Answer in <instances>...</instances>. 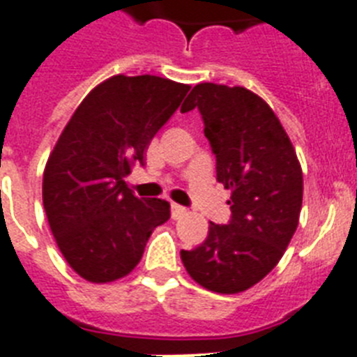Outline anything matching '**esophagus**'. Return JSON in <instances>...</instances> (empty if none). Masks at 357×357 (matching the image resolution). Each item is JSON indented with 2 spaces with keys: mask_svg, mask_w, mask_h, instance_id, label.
<instances>
[{
  "mask_svg": "<svg viewBox=\"0 0 357 357\" xmlns=\"http://www.w3.org/2000/svg\"><path fill=\"white\" fill-rule=\"evenodd\" d=\"M170 213H172V218L174 220H178V218H181L187 213V209H185L183 206H178V204H172L170 206Z\"/></svg>",
  "mask_w": 357,
  "mask_h": 357,
  "instance_id": "esophagus-1",
  "label": "esophagus"
}]
</instances>
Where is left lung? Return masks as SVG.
Masks as SVG:
<instances>
[{
  "label": "left lung",
  "instance_id": "left-lung-1",
  "mask_svg": "<svg viewBox=\"0 0 357 357\" xmlns=\"http://www.w3.org/2000/svg\"><path fill=\"white\" fill-rule=\"evenodd\" d=\"M192 109L217 157V181L231 190V218L209 224L206 241L181 250V261L202 287L235 294L261 282L291 243L302 209V168L274 111L248 89L200 83L181 113Z\"/></svg>",
  "mask_w": 357,
  "mask_h": 357
}]
</instances>
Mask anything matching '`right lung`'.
Listing matches in <instances>:
<instances>
[{
    "label": "right lung",
    "mask_w": 357,
    "mask_h": 357,
    "mask_svg": "<svg viewBox=\"0 0 357 357\" xmlns=\"http://www.w3.org/2000/svg\"><path fill=\"white\" fill-rule=\"evenodd\" d=\"M190 86L157 75H113L75 109L46 162L42 200L68 265L92 283L139 265L151 231L170 218L161 198H137L123 178Z\"/></svg>",
    "instance_id": "obj_1"
}]
</instances>
